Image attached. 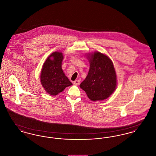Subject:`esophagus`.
I'll use <instances>...</instances> for the list:
<instances>
[{
	"label": "esophagus",
	"mask_w": 156,
	"mask_h": 156,
	"mask_svg": "<svg viewBox=\"0 0 156 156\" xmlns=\"http://www.w3.org/2000/svg\"><path fill=\"white\" fill-rule=\"evenodd\" d=\"M80 80H75L74 81V85H78L79 84H80Z\"/></svg>",
	"instance_id": "1"
}]
</instances>
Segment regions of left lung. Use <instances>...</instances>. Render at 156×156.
I'll use <instances>...</instances> for the list:
<instances>
[{
	"mask_svg": "<svg viewBox=\"0 0 156 156\" xmlns=\"http://www.w3.org/2000/svg\"><path fill=\"white\" fill-rule=\"evenodd\" d=\"M89 62L88 74L80 87L92 101L110 97L117 87V76L111 58L102 52L86 54Z\"/></svg>",
	"mask_w": 156,
	"mask_h": 156,
	"instance_id": "8db88e82",
	"label": "left lung"
}]
</instances>
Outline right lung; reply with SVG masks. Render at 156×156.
Masks as SVG:
<instances>
[{
  "mask_svg": "<svg viewBox=\"0 0 156 156\" xmlns=\"http://www.w3.org/2000/svg\"><path fill=\"white\" fill-rule=\"evenodd\" d=\"M64 55L62 52L55 51L45 61L40 73V82L45 92L52 96L58 95L73 83L62 69Z\"/></svg>",
  "mask_w": 156,
  "mask_h": 156,
  "instance_id": "right-lung-1",
  "label": "right lung"
}]
</instances>
